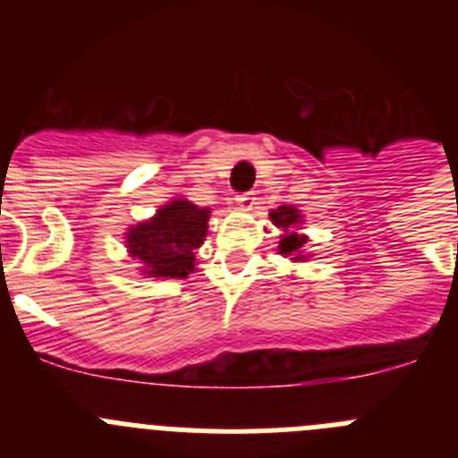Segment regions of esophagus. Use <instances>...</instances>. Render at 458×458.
Masks as SVG:
<instances>
[{
    "mask_svg": "<svg viewBox=\"0 0 458 458\" xmlns=\"http://www.w3.org/2000/svg\"><path fill=\"white\" fill-rule=\"evenodd\" d=\"M236 204L241 206V208H252L254 204H257V197H254V192H245V194H238L236 197Z\"/></svg>",
    "mask_w": 458,
    "mask_h": 458,
    "instance_id": "34e87169",
    "label": "esophagus"
}]
</instances>
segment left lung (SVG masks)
I'll use <instances>...</instances> for the list:
<instances>
[{"mask_svg":"<svg viewBox=\"0 0 458 458\" xmlns=\"http://www.w3.org/2000/svg\"><path fill=\"white\" fill-rule=\"evenodd\" d=\"M270 220L275 226L284 229V236L279 241V254L291 257L293 261H302L307 259V254H302V245L307 242V236L298 233V225L302 222L301 210L293 208V206H279L277 210H270Z\"/></svg>","mask_w":458,"mask_h":458,"instance_id":"left-lung-1","label":"left lung"}]
</instances>
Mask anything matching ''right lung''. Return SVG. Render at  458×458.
<instances>
[{"instance_id": "add662e5", "label": "right lung", "mask_w": 458, "mask_h": 458, "mask_svg": "<svg viewBox=\"0 0 458 458\" xmlns=\"http://www.w3.org/2000/svg\"><path fill=\"white\" fill-rule=\"evenodd\" d=\"M210 208L188 199H172L160 206L151 220L131 226L125 245L141 264L147 277H188L194 270V250L208 232Z\"/></svg>"}]
</instances>
